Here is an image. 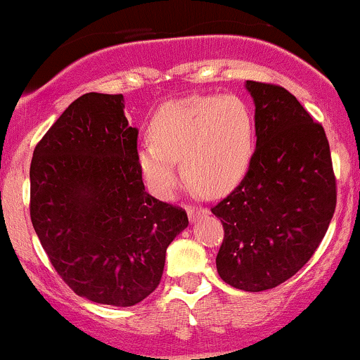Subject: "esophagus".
<instances>
[{
  "instance_id": "esophagus-1",
  "label": "esophagus",
  "mask_w": 360,
  "mask_h": 360,
  "mask_svg": "<svg viewBox=\"0 0 360 360\" xmlns=\"http://www.w3.org/2000/svg\"><path fill=\"white\" fill-rule=\"evenodd\" d=\"M206 210H201V207H188L187 210V214H188V220H195V218H199L201 214H205Z\"/></svg>"
}]
</instances>
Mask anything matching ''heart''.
Listing matches in <instances>:
<instances>
[{"label": "heart", "mask_w": 360, "mask_h": 360, "mask_svg": "<svg viewBox=\"0 0 360 360\" xmlns=\"http://www.w3.org/2000/svg\"><path fill=\"white\" fill-rule=\"evenodd\" d=\"M136 149V165L159 199H172L184 175L207 195L234 188L250 168L257 126L237 95H191L162 103Z\"/></svg>", "instance_id": "obj_1"}]
</instances>
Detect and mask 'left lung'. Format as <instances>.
Returning <instances> with one entry per match:
<instances>
[{
	"mask_svg": "<svg viewBox=\"0 0 360 360\" xmlns=\"http://www.w3.org/2000/svg\"><path fill=\"white\" fill-rule=\"evenodd\" d=\"M246 90L257 149L243 181L211 213L225 231L218 274L257 292L283 284L316 253L335 213L336 180L324 128L295 95L258 81Z\"/></svg>",
	"mask_w": 360,
	"mask_h": 360,
	"instance_id": "8db88e82",
	"label": "left lung"
}]
</instances>
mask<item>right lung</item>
<instances>
[{"instance_id": "add662e5", "label": "right lung", "mask_w": 360, "mask_h": 360, "mask_svg": "<svg viewBox=\"0 0 360 360\" xmlns=\"http://www.w3.org/2000/svg\"><path fill=\"white\" fill-rule=\"evenodd\" d=\"M139 129L123 95L74 100L36 146L31 221L58 276L76 295L112 307L142 302L161 283L166 250L187 213L146 192Z\"/></svg>"}]
</instances>
